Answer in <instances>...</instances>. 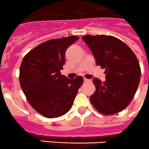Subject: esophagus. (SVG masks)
Returning <instances> with one entry per match:
<instances>
[{
    "mask_svg": "<svg viewBox=\"0 0 149 149\" xmlns=\"http://www.w3.org/2000/svg\"><path fill=\"white\" fill-rule=\"evenodd\" d=\"M84 81L85 82H89V79H86V78H84Z\"/></svg>",
    "mask_w": 149,
    "mask_h": 149,
    "instance_id": "34e87169",
    "label": "esophagus"
}]
</instances>
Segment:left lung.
<instances>
[{
  "label": "left lung",
  "mask_w": 149,
  "mask_h": 149,
  "mask_svg": "<svg viewBox=\"0 0 149 149\" xmlns=\"http://www.w3.org/2000/svg\"><path fill=\"white\" fill-rule=\"evenodd\" d=\"M82 38L92 51L96 64L105 68V82L93 79L96 90L90 97L92 105L104 115L120 112L130 104L139 84L141 69L137 57L129 46L113 36Z\"/></svg>",
  "instance_id": "left-lung-1"
}]
</instances>
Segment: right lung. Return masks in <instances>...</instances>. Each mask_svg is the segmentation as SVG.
<instances>
[{"mask_svg":"<svg viewBox=\"0 0 149 149\" xmlns=\"http://www.w3.org/2000/svg\"><path fill=\"white\" fill-rule=\"evenodd\" d=\"M78 36L51 39L40 44L24 57L19 69V82L29 103L38 113L55 118L71 108L83 78L69 79L61 75L65 52Z\"/></svg>","mask_w":149,"mask_h":149,"instance_id":"obj_1","label":"right lung"}]
</instances>
